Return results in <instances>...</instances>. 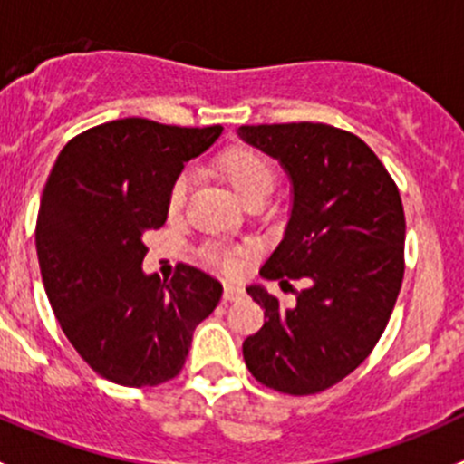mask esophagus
I'll list each match as a JSON object with an SVG mask.
<instances>
[{
    "label": "esophagus",
    "mask_w": 464,
    "mask_h": 464,
    "mask_svg": "<svg viewBox=\"0 0 464 464\" xmlns=\"http://www.w3.org/2000/svg\"><path fill=\"white\" fill-rule=\"evenodd\" d=\"M242 296H245V289L242 287H237V285H233V283L224 285V301L227 303L237 301V298H242Z\"/></svg>",
    "instance_id": "1"
}]
</instances>
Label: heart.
Segmentation results:
<instances>
[{
  "label": "heart",
  "mask_w": 464,
  "mask_h": 464,
  "mask_svg": "<svg viewBox=\"0 0 464 464\" xmlns=\"http://www.w3.org/2000/svg\"><path fill=\"white\" fill-rule=\"evenodd\" d=\"M219 172L227 177L228 184L233 186L240 199L245 204L254 202V199H266L274 190L276 184V168L265 154L254 148H231L219 157L218 161ZM190 190V177L181 172L175 181H172L170 190H168V213L179 215L184 208L186 198ZM208 258L219 262L224 269L236 271L242 265V254H228L222 249H208Z\"/></svg>",
  "instance_id": "b5f03b06"
}]
</instances>
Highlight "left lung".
<instances>
[{
  "instance_id": "8db88e82",
  "label": "left lung",
  "mask_w": 464,
  "mask_h": 464,
  "mask_svg": "<svg viewBox=\"0 0 464 464\" xmlns=\"http://www.w3.org/2000/svg\"><path fill=\"white\" fill-rule=\"evenodd\" d=\"M237 137L292 184L283 240L260 276L310 280L294 307L262 285L246 287L266 321L242 343L245 363L274 391L321 392L372 353L391 319L404 278L400 190L362 139L332 125H242Z\"/></svg>"
}]
</instances>
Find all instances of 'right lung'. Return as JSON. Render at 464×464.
<instances>
[{"mask_svg":"<svg viewBox=\"0 0 464 464\" xmlns=\"http://www.w3.org/2000/svg\"><path fill=\"white\" fill-rule=\"evenodd\" d=\"M222 134L121 119L78 134L46 179L35 227L42 283L60 327L110 382L159 386L179 375L195 327L222 285L190 265L170 283L141 269L143 236L168 218V190Z\"/></svg>","mask_w":464,"mask_h":464,"instance_id":"1","label":"right lung"}]
</instances>
